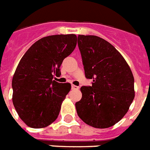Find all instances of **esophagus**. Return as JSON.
<instances>
[{"mask_svg":"<svg viewBox=\"0 0 150 150\" xmlns=\"http://www.w3.org/2000/svg\"><path fill=\"white\" fill-rule=\"evenodd\" d=\"M71 88L74 90H77V89H79V87L77 86H75V85H71Z\"/></svg>","mask_w":150,"mask_h":150,"instance_id":"esophagus-1","label":"esophagus"}]
</instances>
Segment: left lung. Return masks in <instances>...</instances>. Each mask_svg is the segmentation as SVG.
I'll use <instances>...</instances> for the list:
<instances>
[{
  "instance_id": "obj_1",
  "label": "left lung",
  "mask_w": 150,
  "mask_h": 150,
  "mask_svg": "<svg viewBox=\"0 0 150 150\" xmlns=\"http://www.w3.org/2000/svg\"><path fill=\"white\" fill-rule=\"evenodd\" d=\"M85 75L93 79L82 86L75 103L79 118L98 129L114 126L126 114L135 97L134 78L129 64L109 42L95 35L78 36Z\"/></svg>"
}]
</instances>
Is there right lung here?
I'll use <instances>...</instances> for the list:
<instances>
[{
	"instance_id": "1",
	"label": "right lung",
	"mask_w": 150,
	"mask_h": 150,
	"mask_svg": "<svg viewBox=\"0 0 150 150\" xmlns=\"http://www.w3.org/2000/svg\"><path fill=\"white\" fill-rule=\"evenodd\" d=\"M75 35H56L42 38L25 52L12 79V101L27 126L41 129L55 121L62 103L71 90L70 83H58L63 60L74 51Z\"/></svg>"
}]
</instances>
